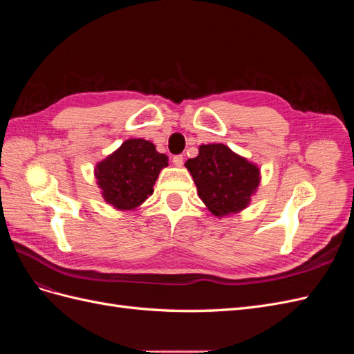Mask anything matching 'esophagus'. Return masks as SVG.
<instances>
[{"mask_svg": "<svg viewBox=\"0 0 354 354\" xmlns=\"http://www.w3.org/2000/svg\"><path fill=\"white\" fill-rule=\"evenodd\" d=\"M173 162H174V165H177V167L183 165V162H185L183 155H176V156H173Z\"/></svg>", "mask_w": 354, "mask_h": 354, "instance_id": "esophagus-1", "label": "esophagus"}]
</instances>
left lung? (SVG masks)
Here are the masks:
<instances>
[{
  "label": "left lung",
  "instance_id": "8db88e82",
  "mask_svg": "<svg viewBox=\"0 0 354 354\" xmlns=\"http://www.w3.org/2000/svg\"><path fill=\"white\" fill-rule=\"evenodd\" d=\"M185 165L199 198L218 217L243 209L260 183V169L224 145H202Z\"/></svg>",
  "mask_w": 354,
  "mask_h": 354
}]
</instances>
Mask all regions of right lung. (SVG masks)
<instances>
[{
	"label": "right lung",
	"mask_w": 354,
	"mask_h": 354,
	"mask_svg": "<svg viewBox=\"0 0 354 354\" xmlns=\"http://www.w3.org/2000/svg\"><path fill=\"white\" fill-rule=\"evenodd\" d=\"M168 158L143 138H130L95 167L104 201L118 209H134L152 195L159 171Z\"/></svg>",
	"instance_id": "add662e5"
}]
</instances>
